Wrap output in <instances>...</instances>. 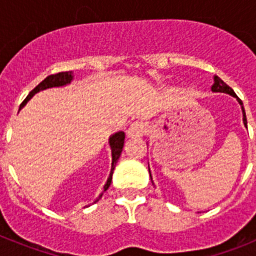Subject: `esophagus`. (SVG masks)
Segmentation results:
<instances>
[{
    "instance_id": "34e87169",
    "label": "esophagus",
    "mask_w": 256,
    "mask_h": 256,
    "mask_svg": "<svg viewBox=\"0 0 256 256\" xmlns=\"http://www.w3.org/2000/svg\"><path fill=\"white\" fill-rule=\"evenodd\" d=\"M148 130V126L144 122H134V123L130 124V126L126 130V136L130 138H136V137H142V136L146 133Z\"/></svg>"
}]
</instances>
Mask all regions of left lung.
Instances as JSON below:
<instances>
[{
  "label": "left lung",
  "mask_w": 256,
  "mask_h": 256,
  "mask_svg": "<svg viewBox=\"0 0 256 256\" xmlns=\"http://www.w3.org/2000/svg\"><path fill=\"white\" fill-rule=\"evenodd\" d=\"M212 92H220V94H230V96H234L236 97L237 101H238V104L241 105V110H242V120H244V126L248 128V120H246V114H245V108H244V105H242V101L240 100L238 97L236 96V94H234V91L232 90V88L230 87V86L226 84L223 80H222L219 76H214V84L212 86ZM148 172H150V166H148ZM150 177H151V172H150ZM151 180H152V177H151Z\"/></svg>",
  "instance_id": "left-lung-1"
}]
</instances>
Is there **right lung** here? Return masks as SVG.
<instances>
[{
  "mask_svg": "<svg viewBox=\"0 0 256 256\" xmlns=\"http://www.w3.org/2000/svg\"><path fill=\"white\" fill-rule=\"evenodd\" d=\"M73 72H62V73H58V74H52V76H48L46 79H44L37 87L30 92V94L26 96V98L22 102L20 105V108H22L24 106L26 105L29 100H30L32 97L34 96L36 94L40 91H44V90H48V88L52 87H64V86L70 84V83L73 82ZM124 138H126V134L124 132H116L114 134L110 136V138H108V144H110V148H112V170H110V174H108V178L106 180L105 186H104V191L101 192L100 196L97 198L96 201L100 200L102 198L104 192L110 187V183H112V173H114L115 165H116L118 160L120 158V154L123 151V146H124Z\"/></svg>",
  "mask_w": 256,
  "mask_h": 256,
  "instance_id": "1",
  "label": "right lung"
}]
</instances>
